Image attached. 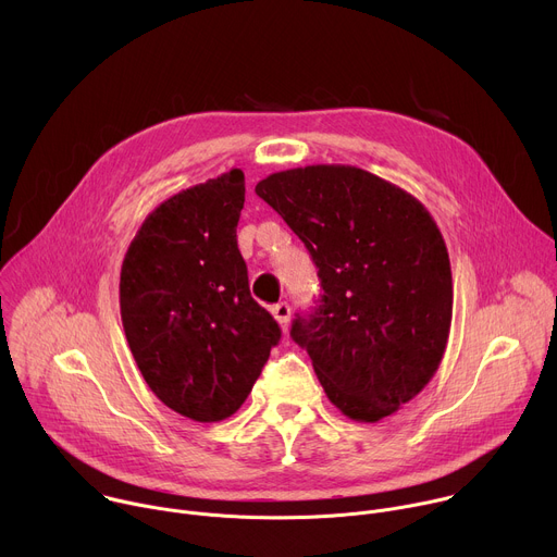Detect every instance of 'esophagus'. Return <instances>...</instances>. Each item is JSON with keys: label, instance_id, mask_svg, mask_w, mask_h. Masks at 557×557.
<instances>
[{"label": "esophagus", "instance_id": "34e87169", "mask_svg": "<svg viewBox=\"0 0 557 557\" xmlns=\"http://www.w3.org/2000/svg\"><path fill=\"white\" fill-rule=\"evenodd\" d=\"M271 312H273V317L277 320L280 329L286 333V331H288V324H290V306H288L286 301H280V304H275V306L271 308Z\"/></svg>", "mask_w": 557, "mask_h": 557}]
</instances>
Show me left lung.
Here are the masks:
<instances>
[{"mask_svg": "<svg viewBox=\"0 0 557 557\" xmlns=\"http://www.w3.org/2000/svg\"><path fill=\"white\" fill-rule=\"evenodd\" d=\"M308 249L320 306L297 314L326 396L376 423L430 383L451 324V269L430 211L408 191L350 165H308L256 185Z\"/></svg>", "mask_w": 557, "mask_h": 557, "instance_id": "left-lung-1", "label": "left lung"}]
</instances>
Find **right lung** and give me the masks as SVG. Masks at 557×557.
<instances>
[{"mask_svg": "<svg viewBox=\"0 0 557 557\" xmlns=\"http://www.w3.org/2000/svg\"><path fill=\"white\" fill-rule=\"evenodd\" d=\"M243 207L240 170L189 187L145 218L121 267V320L143 379L200 423L240 410L282 337L249 290Z\"/></svg>", "mask_w": 557, "mask_h": 557, "instance_id": "1", "label": "right lung"}]
</instances>
